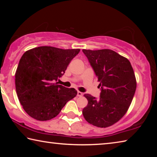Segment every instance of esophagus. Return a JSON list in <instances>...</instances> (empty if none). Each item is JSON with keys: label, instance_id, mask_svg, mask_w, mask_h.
<instances>
[{"label": "esophagus", "instance_id": "esophagus-1", "mask_svg": "<svg viewBox=\"0 0 157 157\" xmlns=\"http://www.w3.org/2000/svg\"><path fill=\"white\" fill-rule=\"evenodd\" d=\"M82 95H83V94H82V92L78 91V97H82Z\"/></svg>", "mask_w": 157, "mask_h": 157}]
</instances>
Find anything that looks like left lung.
I'll list each match as a JSON object with an SVG mask.
<instances>
[{
	"label": "left lung",
	"instance_id": "1",
	"mask_svg": "<svg viewBox=\"0 0 157 157\" xmlns=\"http://www.w3.org/2000/svg\"><path fill=\"white\" fill-rule=\"evenodd\" d=\"M82 51L101 86L100 99L84 94L88 105L82 113L85 120L94 126L102 128L113 125L127 113L136 91V77L131 63L109 49Z\"/></svg>",
	"mask_w": 157,
	"mask_h": 157
}]
</instances>
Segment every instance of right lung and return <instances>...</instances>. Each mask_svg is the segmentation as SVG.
I'll return each mask as SVG.
<instances>
[{
    "mask_svg": "<svg viewBox=\"0 0 157 157\" xmlns=\"http://www.w3.org/2000/svg\"><path fill=\"white\" fill-rule=\"evenodd\" d=\"M79 51L40 46L23 55L15 73V86L21 105L32 118L50 120L76 96L75 89L66 88L55 82L63 75Z\"/></svg>",
    "mask_w": 157,
    "mask_h": 157,
    "instance_id": "add662e5",
    "label": "right lung"
}]
</instances>
